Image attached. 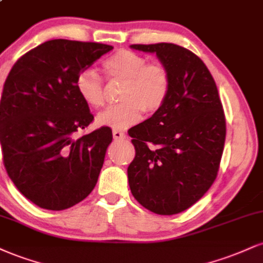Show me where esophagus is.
<instances>
[{"mask_svg": "<svg viewBox=\"0 0 263 263\" xmlns=\"http://www.w3.org/2000/svg\"><path fill=\"white\" fill-rule=\"evenodd\" d=\"M112 136H114V138H115V140H122V138L126 137V135L123 134L122 131H119V129H114Z\"/></svg>", "mask_w": 263, "mask_h": 263, "instance_id": "34e87169", "label": "esophagus"}]
</instances>
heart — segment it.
Instances as JSON below:
<instances>
[{
	"mask_svg": "<svg viewBox=\"0 0 263 263\" xmlns=\"http://www.w3.org/2000/svg\"><path fill=\"white\" fill-rule=\"evenodd\" d=\"M103 69L109 80L125 82L121 104L110 106L98 116V122L115 129H126L140 121L142 111L154 114L164 105L170 93L172 77L162 63L151 62L140 53L120 50L107 58ZM81 99L93 109H100L106 100L103 78L94 68H84L76 78Z\"/></svg>",
	"mask_w": 263,
	"mask_h": 263,
	"instance_id": "b5f03b06",
	"label": "heart"
}]
</instances>
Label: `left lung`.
Masks as SVG:
<instances>
[{
    "label": "left lung",
    "mask_w": 263,
    "mask_h": 263,
    "mask_svg": "<svg viewBox=\"0 0 263 263\" xmlns=\"http://www.w3.org/2000/svg\"><path fill=\"white\" fill-rule=\"evenodd\" d=\"M131 47L157 53L172 87L164 105L128 131L136 151L127 167L129 189L153 213L178 214L217 178L227 134L222 101L207 66L190 50L170 43Z\"/></svg>",
    "instance_id": "1"
}]
</instances>
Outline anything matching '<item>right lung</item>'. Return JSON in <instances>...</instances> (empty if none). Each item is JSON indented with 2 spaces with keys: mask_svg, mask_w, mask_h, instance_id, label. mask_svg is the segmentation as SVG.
<instances>
[{
  "mask_svg": "<svg viewBox=\"0 0 263 263\" xmlns=\"http://www.w3.org/2000/svg\"><path fill=\"white\" fill-rule=\"evenodd\" d=\"M112 46L55 39L24 53L6 78L0 101L3 165L24 197L62 211L93 191L112 141L107 126L77 137L94 120L76 78Z\"/></svg>",
  "mask_w": 263,
  "mask_h": 263,
  "instance_id": "add662e5",
  "label": "right lung"
}]
</instances>
